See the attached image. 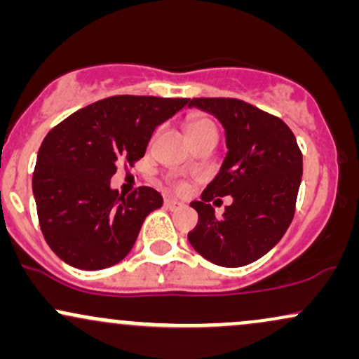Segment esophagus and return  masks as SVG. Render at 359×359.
<instances>
[{"label": "esophagus", "mask_w": 359, "mask_h": 359, "mask_svg": "<svg viewBox=\"0 0 359 359\" xmlns=\"http://www.w3.org/2000/svg\"><path fill=\"white\" fill-rule=\"evenodd\" d=\"M182 203H180V201H175V199H170V197H168V199H165V208L167 209H172V211H175V209H180L182 208Z\"/></svg>", "instance_id": "1"}]
</instances>
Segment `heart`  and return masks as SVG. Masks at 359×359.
Masks as SVG:
<instances>
[{
  "label": "heart",
  "instance_id": "obj_1",
  "mask_svg": "<svg viewBox=\"0 0 359 359\" xmlns=\"http://www.w3.org/2000/svg\"><path fill=\"white\" fill-rule=\"evenodd\" d=\"M203 133H216V126L211 119L208 118H196L191 119L187 125V135L189 138L196 137V135H203ZM179 189H184V185H179Z\"/></svg>",
  "mask_w": 359,
  "mask_h": 359
}]
</instances>
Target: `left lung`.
<instances>
[{
  "label": "left lung",
  "mask_w": 359,
  "mask_h": 359,
  "mask_svg": "<svg viewBox=\"0 0 359 359\" xmlns=\"http://www.w3.org/2000/svg\"><path fill=\"white\" fill-rule=\"evenodd\" d=\"M189 108L216 116L224 128L226 154L219 174L191 208L199 222L189 233L194 250L219 266L238 269L266 255L294 219L302 180V154L282 119L231 97H197ZM231 195L222 218L216 196ZM213 204L211 205L210 203Z\"/></svg>",
  "instance_id": "8db88e82"
}]
</instances>
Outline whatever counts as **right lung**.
I'll return each instance as SVG.
<instances>
[{
	"instance_id": "obj_1",
	"label": "right lung",
	"mask_w": 359,
	"mask_h": 359,
	"mask_svg": "<svg viewBox=\"0 0 359 359\" xmlns=\"http://www.w3.org/2000/svg\"><path fill=\"white\" fill-rule=\"evenodd\" d=\"M189 100L113 96L86 106L48 131L36 156L34 196L53 253L81 270H102L130 253L145 217L163 204L151 187L123 196L116 165L143 158L155 128Z\"/></svg>"
}]
</instances>
